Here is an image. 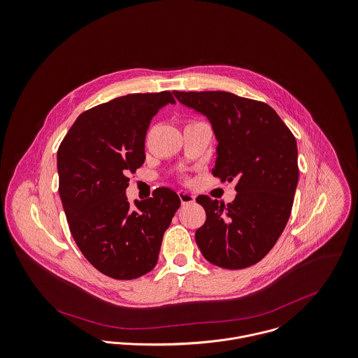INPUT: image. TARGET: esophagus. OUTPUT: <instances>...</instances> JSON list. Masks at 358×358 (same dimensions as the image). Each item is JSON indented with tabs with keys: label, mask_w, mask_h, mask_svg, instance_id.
<instances>
[{
	"label": "esophagus",
	"mask_w": 358,
	"mask_h": 358,
	"mask_svg": "<svg viewBox=\"0 0 358 358\" xmlns=\"http://www.w3.org/2000/svg\"><path fill=\"white\" fill-rule=\"evenodd\" d=\"M178 198H180L182 204H189V203L195 201V196L191 195L189 192H185V191H180L178 192Z\"/></svg>",
	"instance_id": "1"
}]
</instances>
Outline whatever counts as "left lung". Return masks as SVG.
<instances>
[{
    "mask_svg": "<svg viewBox=\"0 0 358 358\" xmlns=\"http://www.w3.org/2000/svg\"><path fill=\"white\" fill-rule=\"evenodd\" d=\"M206 115L218 141L213 176L236 180L232 203L196 198L206 222L195 238L203 257L224 269L259 262L276 244L291 215L298 184L296 141L268 104L229 92H174Z\"/></svg>",
    "mask_w": 358,
    "mask_h": 358,
    "instance_id": "obj_1",
    "label": "left lung"
}]
</instances>
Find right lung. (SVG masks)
<instances>
[{"label":"right lung","instance_id":"obj_1","mask_svg":"<svg viewBox=\"0 0 358 358\" xmlns=\"http://www.w3.org/2000/svg\"><path fill=\"white\" fill-rule=\"evenodd\" d=\"M169 90L133 93L82 113L57 150L59 195L83 257L103 275L133 280L151 272L181 201L169 188L126 198L129 174L145 160V134Z\"/></svg>","mask_w":358,"mask_h":358}]
</instances>
